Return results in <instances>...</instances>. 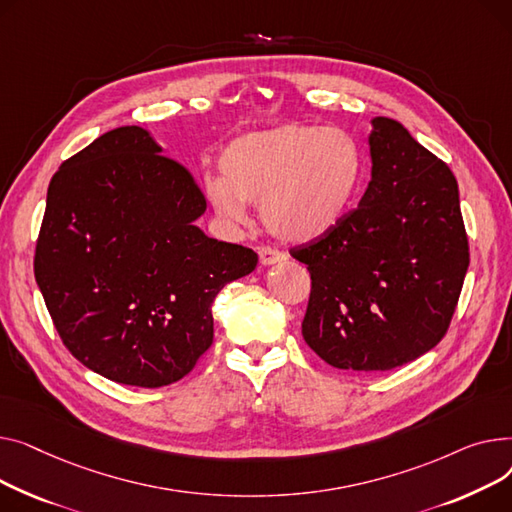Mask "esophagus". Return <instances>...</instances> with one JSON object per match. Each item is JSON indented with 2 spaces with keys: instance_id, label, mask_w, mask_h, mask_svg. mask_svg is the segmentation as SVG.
I'll list each match as a JSON object with an SVG mask.
<instances>
[{
  "instance_id": "obj_1",
  "label": "esophagus",
  "mask_w": 512,
  "mask_h": 512,
  "mask_svg": "<svg viewBox=\"0 0 512 512\" xmlns=\"http://www.w3.org/2000/svg\"><path fill=\"white\" fill-rule=\"evenodd\" d=\"M258 256H260V264H264V266L283 262V260L287 258L281 250H277V248H270V246H262V248L258 250Z\"/></svg>"
}]
</instances>
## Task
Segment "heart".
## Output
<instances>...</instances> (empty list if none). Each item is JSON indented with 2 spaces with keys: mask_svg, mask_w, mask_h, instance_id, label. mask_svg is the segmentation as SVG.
<instances>
[{
  "mask_svg": "<svg viewBox=\"0 0 512 512\" xmlns=\"http://www.w3.org/2000/svg\"><path fill=\"white\" fill-rule=\"evenodd\" d=\"M219 171L202 188L223 223H246V202L260 204L270 233L312 242L343 219L362 175V150L345 130L285 124L229 142Z\"/></svg>",
  "mask_w": 512,
  "mask_h": 512,
  "instance_id": "1",
  "label": "heart"
}]
</instances>
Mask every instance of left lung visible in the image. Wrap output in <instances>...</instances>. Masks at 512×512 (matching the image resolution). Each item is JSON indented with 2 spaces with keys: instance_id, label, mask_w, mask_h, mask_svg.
<instances>
[{
  "instance_id": "1",
  "label": "left lung",
  "mask_w": 512,
  "mask_h": 512,
  "mask_svg": "<svg viewBox=\"0 0 512 512\" xmlns=\"http://www.w3.org/2000/svg\"><path fill=\"white\" fill-rule=\"evenodd\" d=\"M372 179L357 208L291 250L308 264L306 343L326 364L384 372L440 343L469 266L459 186L403 124L374 117Z\"/></svg>"
}]
</instances>
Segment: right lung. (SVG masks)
Segmentation results:
<instances>
[{"label":"right lung","instance_id":"right-lung-1","mask_svg":"<svg viewBox=\"0 0 512 512\" xmlns=\"http://www.w3.org/2000/svg\"><path fill=\"white\" fill-rule=\"evenodd\" d=\"M144 128H115L51 177L35 279L68 351L113 382L159 388L213 343V302L258 254L194 223L206 200Z\"/></svg>","mask_w":512,"mask_h":512}]
</instances>
